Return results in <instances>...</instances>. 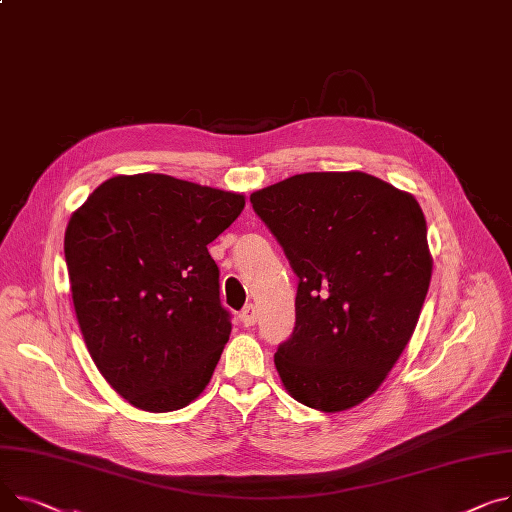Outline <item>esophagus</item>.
<instances>
[{"instance_id": "obj_1", "label": "esophagus", "mask_w": 512, "mask_h": 512, "mask_svg": "<svg viewBox=\"0 0 512 512\" xmlns=\"http://www.w3.org/2000/svg\"><path fill=\"white\" fill-rule=\"evenodd\" d=\"M241 321H243V325H245V327H251V325H255V323H257V309H255L253 304L245 306L243 313H241Z\"/></svg>"}]
</instances>
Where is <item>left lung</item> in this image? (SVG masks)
<instances>
[{
  "label": "left lung",
  "mask_w": 512,
  "mask_h": 512,
  "mask_svg": "<svg viewBox=\"0 0 512 512\" xmlns=\"http://www.w3.org/2000/svg\"><path fill=\"white\" fill-rule=\"evenodd\" d=\"M251 203L298 276L280 379L306 407L350 410L383 385L418 325L432 278L420 203L360 170L294 175Z\"/></svg>",
  "instance_id": "1"
}]
</instances>
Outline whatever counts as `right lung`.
Returning <instances> with one entry per match:
<instances>
[{"label": "right lung", "mask_w": 512, "mask_h": 512, "mask_svg": "<svg viewBox=\"0 0 512 512\" xmlns=\"http://www.w3.org/2000/svg\"><path fill=\"white\" fill-rule=\"evenodd\" d=\"M245 195L168 175H117L65 230V263L86 348L144 412H175L208 387L230 337L208 245Z\"/></svg>", "instance_id": "obj_1"}]
</instances>
